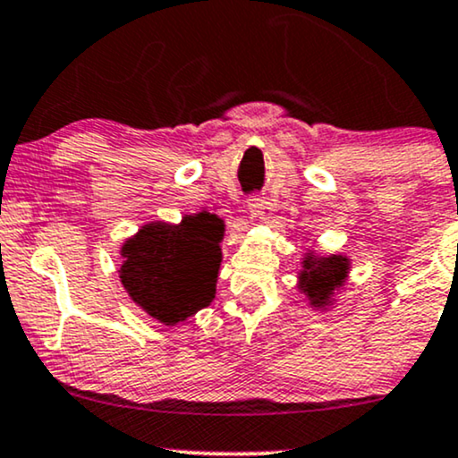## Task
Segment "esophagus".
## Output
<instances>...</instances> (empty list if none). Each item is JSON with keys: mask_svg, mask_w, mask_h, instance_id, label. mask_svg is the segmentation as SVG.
<instances>
[{"mask_svg": "<svg viewBox=\"0 0 458 458\" xmlns=\"http://www.w3.org/2000/svg\"><path fill=\"white\" fill-rule=\"evenodd\" d=\"M250 208L251 211H256L260 215L262 219H268V215H271V202L264 198V194H253L250 196Z\"/></svg>", "mask_w": 458, "mask_h": 458, "instance_id": "34e87169", "label": "esophagus"}]
</instances>
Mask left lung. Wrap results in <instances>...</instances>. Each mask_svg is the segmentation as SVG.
Returning <instances> with one entry per match:
<instances>
[{"mask_svg": "<svg viewBox=\"0 0 458 458\" xmlns=\"http://www.w3.org/2000/svg\"><path fill=\"white\" fill-rule=\"evenodd\" d=\"M345 271H348V260L341 256H330L324 260L307 258L305 271L301 273V285L311 296L313 305H322L333 294L335 285L344 282Z\"/></svg>", "mask_w": 458, "mask_h": 458, "instance_id": "1", "label": "left lung"}]
</instances>
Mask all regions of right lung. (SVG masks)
<instances>
[{"mask_svg":"<svg viewBox=\"0 0 458 458\" xmlns=\"http://www.w3.org/2000/svg\"><path fill=\"white\" fill-rule=\"evenodd\" d=\"M222 233V222L208 213L190 215L181 225H145L121 251V284L159 322L173 327L194 316L215 296Z\"/></svg>","mask_w":458,"mask_h":458,"instance_id":"obj_1","label":"right lung"}]
</instances>
